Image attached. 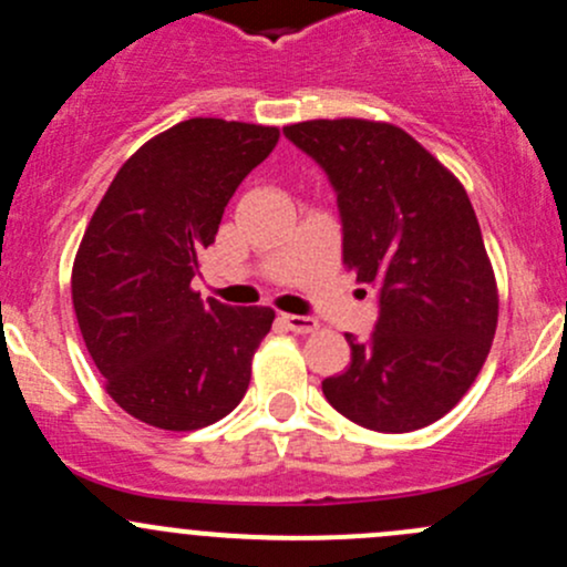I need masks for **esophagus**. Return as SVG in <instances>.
<instances>
[{
    "instance_id": "obj_1",
    "label": "esophagus",
    "mask_w": 567,
    "mask_h": 567,
    "mask_svg": "<svg viewBox=\"0 0 567 567\" xmlns=\"http://www.w3.org/2000/svg\"><path fill=\"white\" fill-rule=\"evenodd\" d=\"M285 329L296 331V334H312L318 329V320L310 316H282Z\"/></svg>"
}]
</instances>
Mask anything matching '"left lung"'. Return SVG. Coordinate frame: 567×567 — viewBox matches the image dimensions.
Here are the masks:
<instances>
[{
    "instance_id": "obj_1",
    "label": "left lung",
    "mask_w": 567,
    "mask_h": 567,
    "mask_svg": "<svg viewBox=\"0 0 567 567\" xmlns=\"http://www.w3.org/2000/svg\"><path fill=\"white\" fill-rule=\"evenodd\" d=\"M285 136L329 175L342 262L379 288L368 340L323 381L342 416L379 433L442 420L468 392L499 318L494 268L458 177L414 136L373 120H307Z\"/></svg>"
}]
</instances>
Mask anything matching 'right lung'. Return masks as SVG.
Returning <instances> with one entry per match:
<instances>
[{"mask_svg":"<svg viewBox=\"0 0 567 567\" xmlns=\"http://www.w3.org/2000/svg\"><path fill=\"white\" fill-rule=\"evenodd\" d=\"M279 140L274 125L192 117L114 175L76 260L71 296L114 403L162 431H197L247 394L271 307L199 299L192 279L227 203Z\"/></svg>","mask_w":567,"mask_h":567,"instance_id":"1","label":"right lung"}]
</instances>
